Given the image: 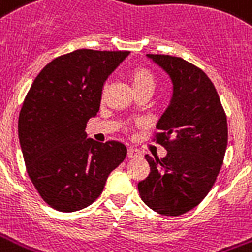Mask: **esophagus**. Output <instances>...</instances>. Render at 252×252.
<instances>
[{
	"instance_id": "esophagus-1",
	"label": "esophagus",
	"mask_w": 252,
	"mask_h": 252,
	"mask_svg": "<svg viewBox=\"0 0 252 252\" xmlns=\"http://www.w3.org/2000/svg\"><path fill=\"white\" fill-rule=\"evenodd\" d=\"M140 156H141V152L137 151V149H134V148H129L128 149V157L129 158H137Z\"/></svg>"
}]
</instances>
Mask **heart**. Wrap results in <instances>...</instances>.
I'll return each instance as SVG.
<instances>
[{
	"mask_svg": "<svg viewBox=\"0 0 252 252\" xmlns=\"http://www.w3.org/2000/svg\"><path fill=\"white\" fill-rule=\"evenodd\" d=\"M130 79H132V84H133L134 91H141V90H155L156 86V80L153 78V75L148 70L143 68V67H137L132 71L130 74Z\"/></svg>",
	"mask_w": 252,
	"mask_h": 252,
	"instance_id": "obj_1",
	"label": "heart"
}]
</instances>
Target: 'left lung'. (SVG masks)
Returning a JSON list of instances; mask_svg holds the SVG:
<instances>
[{"mask_svg":"<svg viewBox=\"0 0 252 252\" xmlns=\"http://www.w3.org/2000/svg\"><path fill=\"white\" fill-rule=\"evenodd\" d=\"M148 57L170 76L173 97L152 139L168 155L161 160L145 156L151 173L139 182V193L152 210L178 217L202 202L220 174L227 118L214 84L199 67L180 57Z\"/></svg>","mask_w":252,"mask_h":252,"instance_id":"8db88e82","label":"left lung"}]
</instances>
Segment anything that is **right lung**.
I'll use <instances>...</instances> for the list:
<instances>
[{
	"instance_id": "1",
	"label": "right lung",
	"mask_w": 252,
	"mask_h": 252,
	"mask_svg": "<svg viewBox=\"0 0 252 252\" xmlns=\"http://www.w3.org/2000/svg\"><path fill=\"white\" fill-rule=\"evenodd\" d=\"M129 51L80 49L53 59L25 96L18 136L25 165L50 207L78 211L99 198L126 148L119 141L86 139L99 112L103 84Z\"/></svg>"
}]
</instances>
